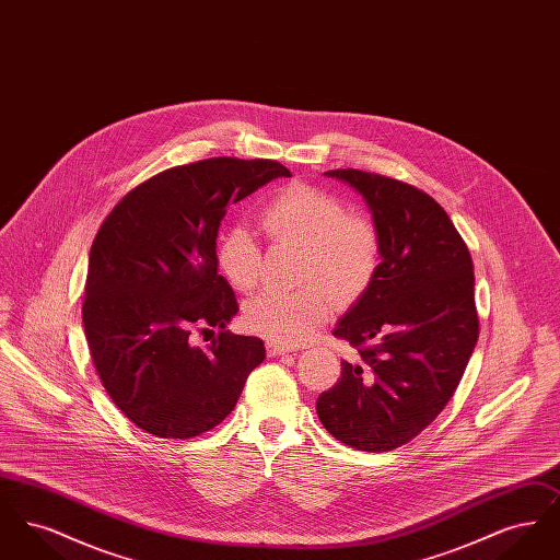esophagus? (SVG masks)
Segmentation results:
<instances>
[{
    "mask_svg": "<svg viewBox=\"0 0 560 560\" xmlns=\"http://www.w3.org/2000/svg\"><path fill=\"white\" fill-rule=\"evenodd\" d=\"M292 350L293 348L285 345V342H277V340H268L267 342L268 357H281V354L292 352Z\"/></svg>",
    "mask_w": 560,
    "mask_h": 560,
    "instance_id": "obj_1",
    "label": "esophagus"
}]
</instances>
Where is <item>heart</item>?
I'll return each instance as SVG.
<instances>
[{"label":"heart","mask_w":560,"mask_h":560,"mask_svg":"<svg viewBox=\"0 0 560 560\" xmlns=\"http://www.w3.org/2000/svg\"><path fill=\"white\" fill-rule=\"evenodd\" d=\"M260 224L275 245L300 247L295 292H265L245 304L249 329L277 342L311 338L331 315L334 299L352 302L372 288L382 260L377 229L368 218L311 185L277 192L260 212ZM218 265L237 292H252L262 277V249L235 224L218 241Z\"/></svg>","instance_id":"1"}]
</instances>
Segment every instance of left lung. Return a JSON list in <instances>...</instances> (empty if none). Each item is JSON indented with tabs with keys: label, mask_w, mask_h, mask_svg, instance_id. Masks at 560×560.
I'll return each mask as SVG.
<instances>
[{
	"label": "left lung",
	"mask_w": 560,
	"mask_h": 560,
	"mask_svg": "<svg viewBox=\"0 0 560 560\" xmlns=\"http://www.w3.org/2000/svg\"><path fill=\"white\" fill-rule=\"evenodd\" d=\"M372 210L382 260L334 336L357 350L320 393V424L361 452H393L443 411L479 340L475 270L447 212L420 188L331 170Z\"/></svg>",
	"instance_id": "8db88e82"
}]
</instances>
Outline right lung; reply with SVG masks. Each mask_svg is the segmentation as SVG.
Listing matches in <instances>:
<instances>
[{"instance_id":"1","label":"right lung","mask_w":560,"mask_h":560,"mask_svg":"<svg viewBox=\"0 0 560 560\" xmlns=\"http://www.w3.org/2000/svg\"><path fill=\"white\" fill-rule=\"evenodd\" d=\"M279 176L272 160L212 158L163 170L133 187L101 224L88 262L83 329L108 397L160 439H190L237 405L265 342L235 336L240 311L218 275L226 208ZM219 334L208 348L195 332Z\"/></svg>"}]
</instances>
